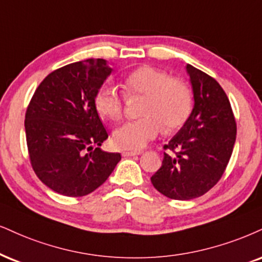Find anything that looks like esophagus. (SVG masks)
<instances>
[{"label":"esophagus","mask_w":262,"mask_h":262,"mask_svg":"<svg viewBox=\"0 0 262 262\" xmlns=\"http://www.w3.org/2000/svg\"><path fill=\"white\" fill-rule=\"evenodd\" d=\"M121 154L122 157H135L142 154V150H124Z\"/></svg>","instance_id":"1"}]
</instances>
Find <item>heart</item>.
<instances>
[{
  "label": "heart",
  "instance_id": "obj_1",
  "mask_svg": "<svg viewBox=\"0 0 262 262\" xmlns=\"http://www.w3.org/2000/svg\"><path fill=\"white\" fill-rule=\"evenodd\" d=\"M128 98H142L141 119L128 121L113 132L112 142L120 149H141L161 130L180 128L192 112V91L181 79L151 67H141L122 82ZM124 97L115 89L102 86L95 96V108L103 118L118 121L124 113Z\"/></svg>",
  "mask_w": 262,
  "mask_h": 262
}]
</instances>
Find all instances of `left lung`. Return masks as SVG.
<instances>
[{"instance_id": "8db88e82", "label": "left lung", "mask_w": 262, "mask_h": 262, "mask_svg": "<svg viewBox=\"0 0 262 262\" xmlns=\"http://www.w3.org/2000/svg\"><path fill=\"white\" fill-rule=\"evenodd\" d=\"M186 70L194 106L185 125L164 146L163 164L150 177L154 188L175 200L198 198L219 182L237 135L231 103L220 83L190 64Z\"/></svg>"}]
</instances>
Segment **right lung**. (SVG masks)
Returning a JSON list of instances; mask_svg holds the SVG:
<instances>
[{
  "label": "right lung",
  "mask_w": 262,
  "mask_h": 262,
  "mask_svg": "<svg viewBox=\"0 0 262 262\" xmlns=\"http://www.w3.org/2000/svg\"><path fill=\"white\" fill-rule=\"evenodd\" d=\"M111 73L104 59L68 64L48 74L29 103L25 135L31 166L59 194H90L121 159L120 153L99 148L108 134L93 103Z\"/></svg>",
  "instance_id": "obj_1"
}]
</instances>
